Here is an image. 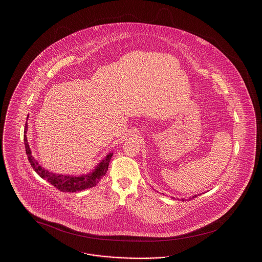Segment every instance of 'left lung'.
<instances>
[{"label":"left lung","instance_id":"8db88e82","mask_svg":"<svg viewBox=\"0 0 262 262\" xmlns=\"http://www.w3.org/2000/svg\"><path fill=\"white\" fill-rule=\"evenodd\" d=\"M199 195H200V194H199ZM196 196H198V195H193V196H191V198H189V200H190V199H191V200H192V199H194V198H196ZM183 201H184V200H186V199H183Z\"/></svg>","mask_w":262,"mask_h":262}]
</instances>
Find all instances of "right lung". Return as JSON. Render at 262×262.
<instances>
[{"mask_svg":"<svg viewBox=\"0 0 262 262\" xmlns=\"http://www.w3.org/2000/svg\"><path fill=\"white\" fill-rule=\"evenodd\" d=\"M26 133H27V122L25 123V135H24V139H25V151L27 154L28 161L34 171L37 173L42 179L46 180L51 185H53L56 188H58L61 191H66V192H76L80 191L83 189H86L89 187H95L102 177H104L105 174L108 171V166L110 160L112 158L113 153H109L101 162L95 167V169L88 173L86 174H80V176H64L62 174H55L49 172L45 168H43L37 160L34 159V157L31 155V150L29 147V144L27 142V137H26Z\"/></svg>","mask_w":262,"mask_h":262,"instance_id":"right-lung-1","label":"right lung"}]
</instances>
